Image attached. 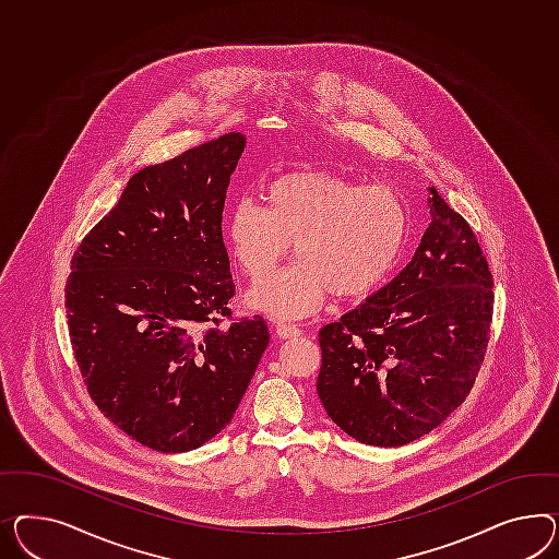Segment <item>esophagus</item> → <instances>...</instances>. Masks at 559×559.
Instances as JSON below:
<instances>
[{
    "label": "esophagus",
    "mask_w": 559,
    "mask_h": 559,
    "mask_svg": "<svg viewBox=\"0 0 559 559\" xmlns=\"http://www.w3.org/2000/svg\"><path fill=\"white\" fill-rule=\"evenodd\" d=\"M274 332H276L278 337H283V340H288V337H297V335H301V330H299L297 325H293V323H276Z\"/></svg>",
    "instance_id": "34e87169"
}]
</instances>
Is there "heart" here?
Segmentation results:
<instances>
[{"mask_svg": "<svg viewBox=\"0 0 559 559\" xmlns=\"http://www.w3.org/2000/svg\"><path fill=\"white\" fill-rule=\"evenodd\" d=\"M266 210L236 203L226 219L231 257L254 283L269 278L290 252L295 266L250 293L272 318H302L332 293L358 299L399 264L408 234V210L389 185H366L332 170L301 168L264 189Z\"/></svg>", "mask_w": 559, "mask_h": 559, "instance_id": "b5f03b06", "label": "heart"}]
</instances>
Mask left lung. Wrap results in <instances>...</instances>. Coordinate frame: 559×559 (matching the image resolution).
I'll return each mask as SVG.
<instances>
[{"mask_svg": "<svg viewBox=\"0 0 559 559\" xmlns=\"http://www.w3.org/2000/svg\"><path fill=\"white\" fill-rule=\"evenodd\" d=\"M431 224L386 287L319 332L318 394L366 445L433 431L468 396L490 337L492 274L468 222L429 189Z\"/></svg>", "mask_w": 559, "mask_h": 559, "instance_id": "left-lung-1", "label": "left lung"}]
</instances>
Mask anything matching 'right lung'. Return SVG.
Returning a JSON list of instances; mask_svg holds the SVG:
<instances>
[{
  "label": "right lung",
  "mask_w": 559,
  "mask_h": 559,
  "mask_svg": "<svg viewBox=\"0 0 559 559\" xmlns=\"http://www.w3.org/2000/svg\"><path fill=\"white\" fill-rule=\"evenodd\" d=\"M243 148L229 132L142 168L71 260L64 307L87 393L156 452L215 438L271 342L260 316L222 325L236 293L222 213Z\"/></svg>",
  "instance_id": "obj_1"
}]
</instances>
